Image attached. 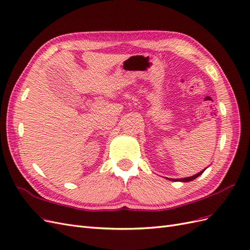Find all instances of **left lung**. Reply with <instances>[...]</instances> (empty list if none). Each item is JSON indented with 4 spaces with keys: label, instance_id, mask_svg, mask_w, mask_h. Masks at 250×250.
<instances>
[{
    "label": "left lung",
    "instance_id": "1",
    "mask_svg": "<svg viewBox=\"0 0 250 250\" xmlns=\"http://www.w3.org/2000/svg\"><path fill=\"white\" fill-rule=\"evenodd\" d=\"M203 172H204V170L201 171V172H199V173H197V174H195V175H193V176H191V177L179 178V179H170V180H174V181H184V183H186V181H191V180H193V179H195V178H197L198 176L201 175V174H202Z\"/></svg>",
    "mask_w": 250,
    "mask_h": 250
}]
</instances>
